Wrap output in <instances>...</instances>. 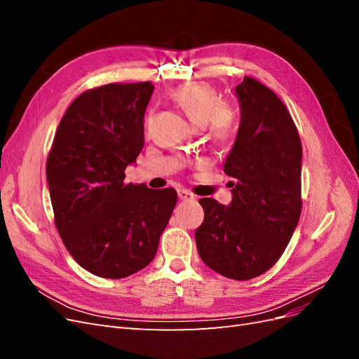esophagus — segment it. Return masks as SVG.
<instances>
[{"label":"esophagus","mask_w":359,"mask_h":359,"mask_svg":"<svg viewBox=\"0 0 359 359\" xmlns=\"http://www.w3.org/2000/svg\"><path fill=\"white\" fill-rule=\"evenodd\" d=\"M178 198H180L181 201H193V199H196V196H194V194H193L191 191L184 190V189H180V190H178Z\"/></svg>","instance_id":"obj_1"}]
</instances>
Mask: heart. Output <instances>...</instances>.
<instances>
[{"label": "heart", "mask_w": 359, "mask_h": 359, "mask_svg": "<svg viewBox=\"0 0 359 359\" xmlns=\"http://www.w3.org/2000/svg\"><path fill=\"white\" fill-rule=\"evenodd\" d=\"M172 99L196 126L208 123L212 135L222 139L231 135L232 114L211 85L203 82L182 83L172 91Z\"/></svg>", "instance_id": "obj_1"}]
</instances>
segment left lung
<instances>
[{"instance_id":"left-lung-1","label":"left lung","mask_w":359,"mask_h":359,"mask_svg":"<svg viewBox=\"0 0 359 359\" xmlns=\"http://www.w3.org/2000/svg\"><path fill=\"white\" fill-rule=\"evenodd\" d=\"M240 128L223 170L232 202L203 198L194 232L201 259L227 278L264 274L283 255L301 215L302 147L286 106L253 78L235 86Z\"/></svg>"}]
</instances>
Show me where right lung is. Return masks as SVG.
I'll return each instance as SVG.
<instances>
[{
  "label": "right lung",
  "mask_w": 359,
  "mask_h": 359,
  "mask_svg": "<svg viewBox=\"0 0 359 359\" xmlns=\"http://www.w3.org/2000/svg\"><path fill=\"white\" fill-rule=\"evenodd\" d=\"M151 82L85 91L64 114L46 163L57 229L82 268L124 278L149 265L177 205L173 189L124 182L144 148Z\"/></svg>",
  "instance_id": "add662e5"
}]
</instances>
